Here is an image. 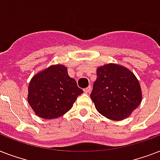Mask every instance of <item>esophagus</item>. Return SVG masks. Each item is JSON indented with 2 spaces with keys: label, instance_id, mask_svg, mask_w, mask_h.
Here are the masks:
<instances>
[{
  "label": "esophagus",
  "instance_id": "obj_1",
  "mask_svg": "<svg viewBox=\"0 0 160 160\" xmlns=\"http://www.w3.org/2000/svg\"><path fill=\"white\" fill-rule=\"evenodd\" d=\"M90 90H91V87H90V86H88L87 88H85V89H84V92H85V93H89L90 91Z\"/></svg>",
  "mask_w": 160,
  "mask_h": 160
}]
</instances>
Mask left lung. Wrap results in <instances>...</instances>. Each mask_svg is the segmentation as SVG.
Instances as JSON below:
<instances>
[{"label": "left lung", "mask_w": 160, "mask_h": 160, "mask_svg": "<svg viewBox=\"0 0 160 160\" xmlns=\"http://www.w3.org/2000/svg\"><path fill=\"white\" fill-rule=\"evenodd\" d=\"M90 98L95 109L112 120L126 119L140 105L142 91L134 74L123 65L109 63L96 70Z\"/></svg>", "instance_id": "obj_1"}]
</instances>
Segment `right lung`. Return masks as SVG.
Wrapping results in <instances>:
<instances>
[{"label":"right lung","instance_id":"add662e5","mask_svg":"<svg viewBox=\"0 0 160 160\" xmlns=\"http://www.w3.org/2000/svg\"><path fill=\"white\" fill-rule=\"evenodd\" d=\"M83 90L68 75L63 65H52L31 78L28 87V103L35 114L52 119L70 110Z\"/></svg>","mask_w":160,"mask_h":160}]
</instances>
